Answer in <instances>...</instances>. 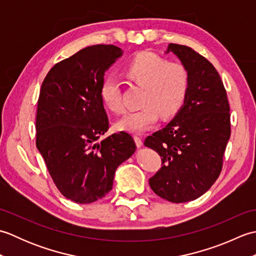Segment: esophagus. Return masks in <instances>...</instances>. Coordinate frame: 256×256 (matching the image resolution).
Wrapping results in <instances>:
<instances>
[{"instance_id":"34e87169","label":"esophagus","mask_w":256,"mask_h":256,"mask_svg":"<svg viewBox=\"0 0 256 256\" xmlns=\"http://www.w3.org/2000/svg\"><path fill=\"white\" fill-rule=\"evenodd\" d=\"M134 140H135V143H136L138 148H142V146H143V140H142V138H140V136H138V135H135Z\"/></svg>"}]
</instances>
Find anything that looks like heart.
Segmentation results:
<instances>
[{
  "mask_svg": "<svg viewBox=\"0 0 256 256\" xmlns=\"http://www.w3.org/2000/svg\"><path fill=\"white\" fill-rule=\"evenodd\" d=\"M135 84L144 86L140 110L128 112L116 123L118 131L142 133L153 126L158 118H170L179 111L186 99L189 77L179 62H168L152 52H140L124 69ZM100 96L103 104L113 113L124 111L120 86L113 78L102 81Z\"/></svg>",
  "mask_w": 256,
  "mask_h": 256,
  "instance_id": "b5f03b06",
  "label": "heart"
}]
</instances>
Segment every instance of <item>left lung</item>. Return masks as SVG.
Wrapping results in <instances>:
<instances>
[{"mask_svg": "<svg viewBox=\"0 0 256 256\" xmlns=\"http://www.w3.org/2000/svg\"><path fill=\"white\" fill-rule=\"evenodd\" d=\"M189 77L184 104L164 128L145 140L162 157L152 190L170 202H187L208 192L222 168L230 138V106L216 68L190 47L170 44Z\"/></svg>", "mask_w": 256, "mask_h": 256, "instance_id": "1", "label": "left lung"}]
</instances>
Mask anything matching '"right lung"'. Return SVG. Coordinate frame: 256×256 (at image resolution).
<instances>
[{
  "label": "right lung",
  "mask_w": 256,
  "mask_h": 256,
  "mask_svg": "<svg viewBox=\"0 0 256 256\" xmlns=\"http://www.w3.org/2000/svg\"><path fill=\"white\" fill-rule=\"evenodd\" d=\"M122 55L113 45L86 47L56 64L42 81L36 146L59 192L77 204L104 197L116 168L136 150L126 132L98 140L108 128L101 84Z\"/></svg>",
  "instance_id": "right-lung-1"
}]
</instances>
